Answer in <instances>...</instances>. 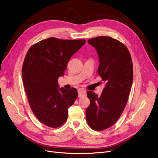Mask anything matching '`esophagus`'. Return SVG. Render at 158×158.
<instances>
[{"label": "esophagus", "mask_w": 158, "mask_h": 158, "mask_svg": "<svg viewBox=\"0 0 158 158\" xmlns=\"http://www.w3.org/2000/svg\"><path fill=\"white\" fill-rule=\"evenodd\" d=\"M86 96V91L84 89H78V97L79 98H82V97H85Z\"/></svg>", "instance_id": "obj_1"}]
</instances>
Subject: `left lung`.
I'll list each match as a JSON object with an SVG mask.
<instances>
[{"label": "left lung", "mask_w": 158, "mask_h": 158, "mask_svg": "<svg viewBox=\"0 0 158 158\" xmlns=\"http://www.w3.org/2000/svg\"><path fill=\"white\" fill-rule=\"evenodd\" d=\"M87 42L97 51L98 73L105 87L100 96L87 92L90 105L86 119L93 129L102 131L116 123L127 104L133 80L132 62L127 48L115 39L99 36Z\"/></svg>", "instance_id": "1"}]
</instances>
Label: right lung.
Here are the masks:
<instances>
[{
  "instance_id": "obj_1",
  "label": "right lung",
  "mask_w": 158,
  "mask_h": 158,
  "mask_svg": "<svg viewBox=\"0 0 158 158\" xmlns=\"http://www.w3.org/2000/svg\"><path fill=\"white\" fill-rule=\"evenodd\" d=\"M85 43L84 39L50 37L33 45L26 56L22 75L28 101L36 118L49 127H58L66 121L68 109L77 98L74 87L60 88L58 78Z\"/></svg>"
}]
</instances>
